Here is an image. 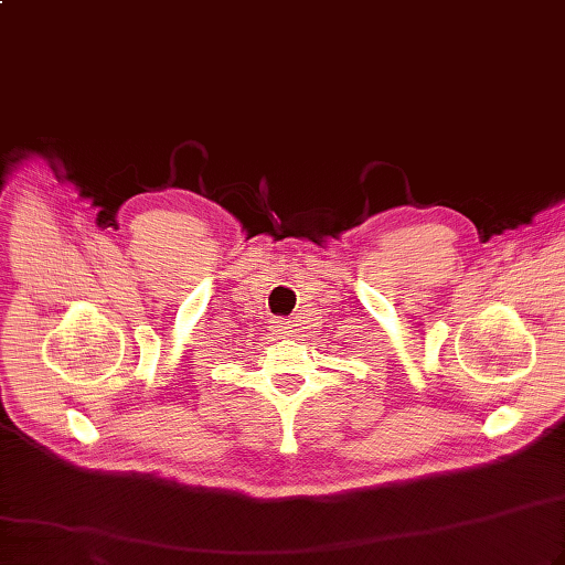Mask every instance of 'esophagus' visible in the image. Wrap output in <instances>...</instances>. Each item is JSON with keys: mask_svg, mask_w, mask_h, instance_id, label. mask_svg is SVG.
Listing matches in <instances>:
<instances>
[{"mask_svg": "<svg viewBox=\"0 0 565 565\" xmlns=\"http://www.w3.org/2000/svg\"><path fill=\"white\" fill-rule=\"evenodd\" d=\"M275 323H277V326H275V329L279 331V335H281V338H290V335H294V333H296V329H294V323H290V321H286V319H284V321H275Z\"/></svg>", "mask_w": 565, "mask_h": 565, "instance_id": "obj_1", "label": "esophagus"}]
</instances>
